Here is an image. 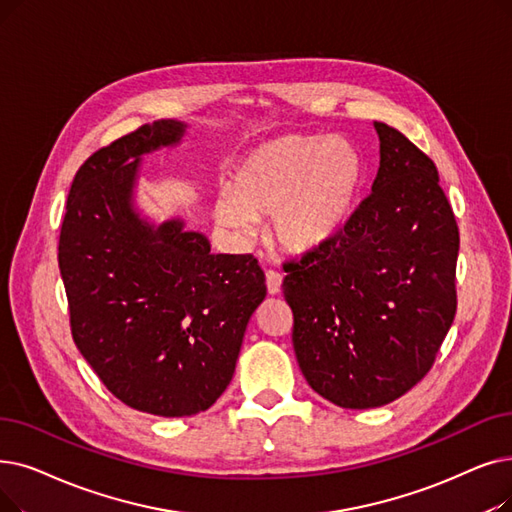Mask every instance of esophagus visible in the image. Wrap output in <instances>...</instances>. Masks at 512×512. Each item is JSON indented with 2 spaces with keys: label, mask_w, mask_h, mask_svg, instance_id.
Segmentation results:
<instances>
[{
  "label": "esophagus",
  "mask_w": 512,
  "mask_h": 512,
  "mask_svg": "<svg viewBox=\"0 0 512 512\" xmlns=\"http://www.w3.org/2000/svg\"><path fill=\"white\" fill-rule=\"evenodd\" d=\"M265 284H268V293L270 295H278L282 288V274L276 270H268L265 272Z\"/></svg>",
  "instance_id": "esophagus-1"
}]
</instances>
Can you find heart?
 I'll list each match as a JSON object with an SVG mask.
<instances>
[{"mask_svg": "<svg viewBox=\"0 0 512 512\" xmlns=\"http://www.w3.org/2000/svg\"><path fill=\"white\" fill-rule=\"evenodd\" d=\"M362 188L364 161L349 140L288 133L242 159L232 192L217 196L215 219L249 238L257 217H274L282 249L314 253L345 230Z\"/></svg>", "mask_w": 512, "mask_h": 512, "instance_id": "obj_1", "label": "heart"}]
</instances>
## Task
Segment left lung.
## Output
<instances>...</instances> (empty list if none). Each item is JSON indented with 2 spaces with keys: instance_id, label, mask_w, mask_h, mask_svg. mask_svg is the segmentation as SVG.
<instances>
[{
  "instance_id": "1",
  "label": "left lung",
  "mask_w": 512,
  "mask_h": 512,
  "mask_svg": "<svg viewBox=\"0 0 512 512\" xmlns=\"http://www.w3.org/2000/svg\"><path fill=\"white\" fill-rule=\"evenodd\" d=\"M372 192L326 247L284 263L293 347L328 402L366 410L425 376L456 316L458 226L435 163L404 133L374 123Z\"/></svg>"
}]
</instances>
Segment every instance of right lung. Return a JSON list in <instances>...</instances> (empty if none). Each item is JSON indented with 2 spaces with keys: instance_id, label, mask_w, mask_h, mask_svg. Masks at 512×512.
Segmentation results:
<instances>
[{
  "instance_id": "right-lung-1",
  "label": "right lung",
  "mask_w": 512,
  "mask_h": 512,
  "mask_svg": "<svg viewBox=\"0 0 512 512\" xmlns=\"http://www.w3.org/2000/svg\"><path fill=\"white\" fill-rule=\"evenodd\" d=\"M184 131L163 119L96 150L75 175L58 242L77 349L125 406L169 418L226 391L268 293L253 255H213L184 221L152 226L133 209L142 154Z\"/></svg>"
}]
</instances>
